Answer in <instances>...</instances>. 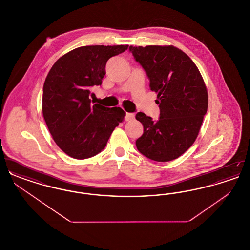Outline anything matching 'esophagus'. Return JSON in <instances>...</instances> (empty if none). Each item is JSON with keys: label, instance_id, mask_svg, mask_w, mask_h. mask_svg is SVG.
<instances>
[{"label": "esophagus", "instance_id": "34e87169", "mask_svg": "<svg viewBox=\"0 0 250 250\" xmlns=\"http://www.w3.org/2000/svg\"><path fill=\"white\" fill-rule=\"evenodd\" d=\"M134 118H135V114L134 113H126V115L125 117V121H131V120H133Z\"/></svg>", "mask_w": 250, "mask_h": 250}]
</instances>
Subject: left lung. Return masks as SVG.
Masks as SVG:
<instances>
[{
    "instance_id": "1",
    "label": "left lung",
    "mask_w": 250,
    "mask_h": 250,
    "mask_svg": "<svg viewBox=\"0 0 250 250\" xmlns=\"http://www.w3.org/2000/svg\"><path fill=\"white\" fill-rule=\"evenodd\" d=\"M129 51L157 94L155 103L160 109L157 121L137 113L136 119L143 125L137 149L158 162L176 159L197 139L207 112L208 94L202 75L193 61L173 46H130Z\"/></svg>"
}]
</instances>
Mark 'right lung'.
I'll return each instance as SVG.
<instances>
[{
  "mask_svg": "<svg viewBox=\"0 0 250 250\" xmlns=\"http://www.w3.org/2000/svg\"><path fill=\"white\" fill-rule=\"evenodd\" d=\"M127 45L85 46L62 56L43 87L42 111L48 130L62 152L76 159L95 156L106 146L125 112L119 107L92 105L90 95L106 75L107 60Z\"/></svg>",
  "mask_w": 250,
  "mask_h": 250,
  "instance_id": "1",
  "label": "right lung"
}]
</instances>
